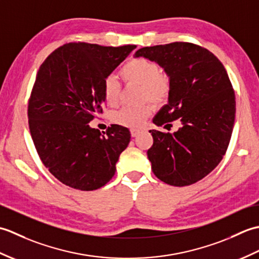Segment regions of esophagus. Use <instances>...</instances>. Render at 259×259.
Listing matches in <instances>:
<instances>
[{"label":"esophagus","mask_w":259,"mask_h":259,"mask_svg":"<svg viewBox=\"0 0 259 259\" xmlns=\"http://www.w3.org/2000/svg\"><path fill=\"white\" fill-rule=\"evenodd\" d=\"M130 133H131V136H133V137H137V136L139 135L140 130L139 129H131Z\"/></svg>","instance_id":"34e87169"}]
</instances>
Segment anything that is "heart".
<instances>
[{"instance_id":"obj_1","label":"heart","mask_w":259,"mask_h":259,"mask_svg":"<svg viewBox=\"0 0 259 259\" xmlns=\"http://www.w3.org/2000/svg\"><path fill=\"white\" fill-rule=\"evenodd\" d=\"M125 82L141 85V99L156 104L166 101L170 91V81L167 75L160 73L159 65L144 58H137L126 62L120 71ZM104 101L109 106H115L120 99V87L113 76H109L102 87ZM151 106L148 103L138 107H122L112 114V120L119 125L139 128L151 114Z\"/></svg>"}]
</instances>
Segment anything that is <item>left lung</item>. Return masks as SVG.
<instances>
[{"label":"left lung","instance_id":"1","mask_svg":"<svg viewBox=\"0 0 259 259\" xmlns=\"http://www.w3.org/2000/svg\"><path fill=\"white\" fill-rule=\"evenodd\" d=\"M134 57L158 63L170 81L168 103L152 122H181L174 134L149 131L152 171L170 186L195 184L218 166L232 137L236 101L227 71L207 49L187 42L141 48Z\"/></svg>","mask_w":259,"mask_h":259}]
</instances>
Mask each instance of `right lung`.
Here are the masks:
<instances>
[{
    "instance_id": "1",
    "label": "right lung",
    "mask_w": 259,
    "mask_h": 259,
    "mask_svg": "<svg viewBox=\"0 0 259 259\" xmlns=\"http://www.w3.org/2000/svg\"><path fill=\"white\" fill-rule=\"evenodd\" d=\"M135 49L69 43L38 69L27 109L30 133L43 164L65 186L96 190L114 176L130 131L111 124L104 136L89 122L102 112L104 80Z\"/></svg>"
}]
</instances>
